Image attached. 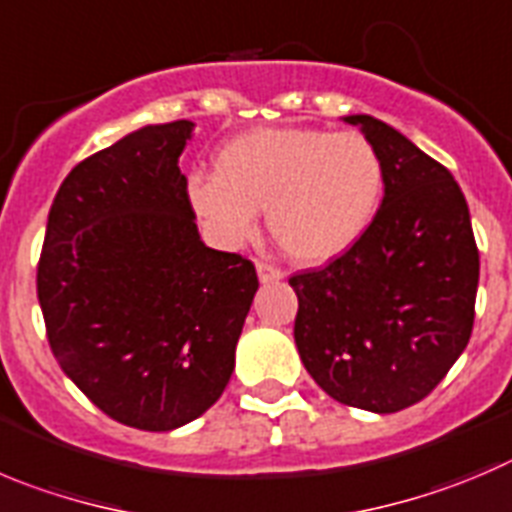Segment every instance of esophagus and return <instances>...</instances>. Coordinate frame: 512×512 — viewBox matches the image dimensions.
<instances>
[{
  "label": "esophagus",
  "instance_id": "1",
  "mask_svg": "<svg viewBox=\"0 0 512 512\" xmlns=\"http://www.w3.org/2000/svg\"><path fill=\"white\" fill-rule=\"evenodd\" d=\"M257 275H260L262 283H275V280H283L285 272L280 267L270 265V262H257Z\"/></svg>",
  "mask_w": 512,
  "mask_h": 512
}]
</instances>
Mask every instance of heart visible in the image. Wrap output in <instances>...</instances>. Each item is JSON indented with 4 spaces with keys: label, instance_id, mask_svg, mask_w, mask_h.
Instances as JSON below:
<instances>
[{
    "label": "heart",
    "instance_id": "obj_1",
    "mask_svg": "<svg viewBox=\"0 0 512 512\" xmlns=\"http://www.w3.org/2000/svg\"><path fill=\"white\" fill-rule=\"evenodd\" d=\"M384 164L356 131L257 128L224 143L214 176L189 181L194 212L227 242L257 229L267 209L272 237L298 262L321 265L351 250L379 212Z\"/></svg>",
    "mask_w": 512,
    "mask_h": 512
}]
</instances>
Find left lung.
Wrapping results in <instances>:
<instances>
[{"instance_id":"obj_1","label":"left lung","mask_w":512,"mask_h":512,"mask_svg":"<svg viewBox=\"0 0 512 512\" xmlns=\"http://www.w3.org/2000/svg\"><path fill=\"white\" fill-rule=\"evenodd\" d=\"M361 126L384 164V202L366 234L290 278L295 346L328 396L391 414L422 401L465 351L480 252L460 184L384 121Z\"/></svg>"}]
</instances>
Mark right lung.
Here are the masks:
<instances>
[{
	"label": "right lung",
	"mask_w": 512,
	"mask_h": 512,
	"mask_svg": "<svg viewBox=\"0 0 512 512\" xmlns=\"http://www.w3.org/2000/svg\"><path fill=\"white\" fill-rule=\"evenodd\" d=\"M191 121L146 126L80 161L37 262L52 356L103 414L146 432L197 419L234 369L257 272L199 240L179 156Z\"/></svg>",
	"instance_id": "1"
}]
</instances>
